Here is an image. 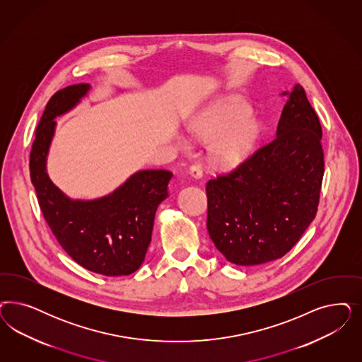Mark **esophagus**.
I'll use <instances>...</instances> for the list:
<instances>
[{
	"instance_id": "obj_1",
	"label": "esophagus",
	"mask_w": 362,
	"mask_h": 362,
	"mask_svg": "<svg viewBox=\"0 0 362 362\" xmlns=\"http://www.w3.org/2000/svg\"><path fill=\"white\" fill-rule=\"evenodd\" d=\"M189 170H190V175L196 177V178H201L202 177V169H201L199 165H190Z\"/></svg>"
}]
</instances>
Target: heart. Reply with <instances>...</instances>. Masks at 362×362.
<instances>
[{
	"label": "heart",
	"mask_w": 362,
	"mask_h": 362,
	"mask_svg": "<svg viewBox=\"0 0 362 362\" xmlns=\"http://www.w3.org/2000/svg\"><path fill=\"white\" fill-rule=\"evenodd\" d=\"M252 107L240 98H229L208 106L190 122V132L202 140L217 137L213 154L225 163H235L246 156L258 134V124L250 117Z\"/></svg>",
	"instance_id": "1"
}]
</instances>
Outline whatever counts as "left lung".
I'll list each match as a JSON object with an SVG mask.
<instances>
[{"instance_id": "8db88e82", "label": "left lung", "mask_w": 362, "mask_h": 362, "mask_svg": "<svg viewBox=\"0 0 362 362\" xmlns=\"http://www.w3.org/2000/svg\"><path fill=\"white\" fill-rule=\"evenodd\" d=\"M282 95L288 103L276 136L206 184L210 238L235 265L285 256L317 214L325 172L322 128L301 85Z\"/></svg>"}]
</instances>
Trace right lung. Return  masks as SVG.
I'll use <instances>...</instances> for the list:
<instances>
[{
	"label": "right lung",
	"mask_w": 362,
	"mask_h": 362,
	"mask_svg": "<svg viewBox=\"0 0 362 362\" xmlns=\"http://www.w3.org/2000/svg\"><path fill=\"white\" fill-rule=\"evenodd\" d=\"M89 90L78 83L61 89L47 101L35 129L29 169L40 209L59 245L82 268L104 276H128L140 268L152 240L157 206L169 196L173 173L141 170L104 199L71 201L45 172L54 118L76 105Z\"/></svg>",
	"instance_id": "1"
}]
</instances>
